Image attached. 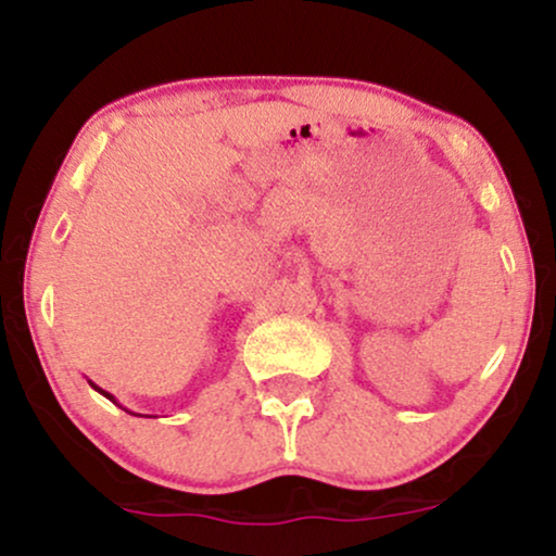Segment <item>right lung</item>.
<instances>
[{"label":"right lung","mask_w":556,"mask_h":556,"mask_svg":"<svg viewBox=\"0 0 556 556\" xmlns=\"http://www.w3.org/2000/svg\"><path fill=\"white\" fill-rule=\"evenodd\" d=\"M91 387H93V389H96V392H99V394H104V397H106V400H112V402H114V405H119V402H117V400H114V394H110V392H104V389H101V387H96V384H93V381H91ZM127 413H130V410H127Z\"/></svg>","instance_id":"add662e5"}]
</instances>
